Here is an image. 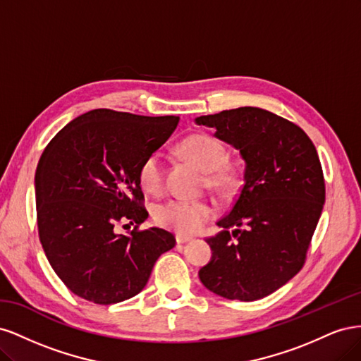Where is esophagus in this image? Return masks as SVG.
I'll use <instances>...</instances> for the list:
<instances>
[{"instance_id": "1", "label": "esophagus", "mask_w": 361, "mask_h": 361, "mask_svg": "<svg viewBox=\"0 0 361 361\" xmlns=\"http://www.w3.org/2000/svg\"><path fill=\"white\" fill-rule=\"evenodd\" d=\"M192 241V236H188V235H176V243L178 244H185V243H190Z\"/></svg>"}]
</instances>
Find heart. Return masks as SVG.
I'll return each mask as SVG.
<instances>
[{
	"mask_svg": "<svg viewBox=\"0 0 361 361\" xmlns=\"http://www.w3.org/2000/svg\"><path fill=\"white\" fill-rule=\"evenodd\" d=\"M179 154L204 173L206 187L223 197L236 194L244 183V170L228 162V152L220 140L207 134H192L179 145ZM138 183L147 194L157 195L164 187V164L159 152L145 158L138 169ZM214 207L204 200L170 199L157 206L155 221L178 233H194L211 220Z\"/></svg>",
	"mask_w": 361,
	"mask_h": 361,
	"instance_id": "heart-1",
	"label": "heart"
}]
</instances>
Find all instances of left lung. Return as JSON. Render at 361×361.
Returning a JSON list of instances; mask_svg holds the SVG:
<instances>
[{"label": "left lung", "mask_w": 361, "mask_h": 361, "mask_svg": "<svg viewBox=\"0 0 361 361\" xmlns=\"http://www.w3.org/2000/svg\"><path fill=\"white\" fill-rule=\"evenodd\" d=\"M195 122L215 128L245 161L241 191L216 223L223 231L206 238L212 259L199 277L227 300H260L298 274L307 257L325 202L318 152L298 125L256 106Z\"/></svg>", "instance_id": "left-lung-1"}]
</instances>
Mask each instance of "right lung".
I'll return each instance as SVG.
<instances>
[{
  "label": "right lung",
  "mask_w": 361,
  "mask_h": 361,
  "mask_svg": "<svg viewBox=\"0 0 361 361\" xmlns=\"http://www.w3.org/2000/svg\"><path fill=\"white\" fill-rule=\"evenodd\" d=\"M178 123L176 116L99 108L73 118L43 150L35 179L39 238L52 269L80 298L108 305L135 297L176 244L164 228H138L149 216L138 169ZM120 222L135 231L117 234Z\"/></svg>",
  "instance_id": "1"
}]
</instances>
